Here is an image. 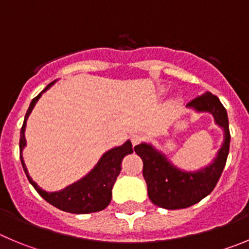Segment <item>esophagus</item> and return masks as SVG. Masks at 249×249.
Instances as JSON below:
<instances>
[{"label":"esophagus","instance_id":"34e87169","mask_svg":"<svg viewBox=\"0 0 249 249\" xmlns=\"http://www.w3.org/2000/svg\"><path fill=\"white\" fill-rule=\"evenodd\" d=\"M141 140H142V138H141L140 135H138V134H135V135L131 136V142L134 146L139 145V143L141 142Z\"/></svg>","mask_w":249,"mask_h":249}]
</instances>
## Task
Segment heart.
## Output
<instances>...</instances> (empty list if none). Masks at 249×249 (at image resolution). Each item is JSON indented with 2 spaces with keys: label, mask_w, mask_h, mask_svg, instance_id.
I'll use <instances>...</instances> for the list:
<instances>
[{
  "label": "heart",
  "mask_w": 249,
  "mask_h": 249,
  "mask_svg": "<svg viewBox=\"0 0 249 249\" xmlns=\"http://www.w3.org/2000/svg\"><path fill=\"white\" fill-rule=\"evenodd\" d=\"M162 90H164V89H162Z\"/></svg>",
  "instance_id": "heart-1"
}]
</instances>
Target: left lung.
<instances>
[{
    "label": "left lung",
    "mask_w": 249,
    "mask_h": 249,
    "mask_svg": "<svg viewBox=\"0 0 249 249\" xmlns=\"http://www.w3.org/2000/svg\"><path fill=\"white\" fill-rule=\"evenodd\" d=\"M195 113H210L215 123L224 132V140L213 161L195 171H185L177 167L166 153L150 142L135 146L136 155L143 162L142 176L147 185V194L155 205L167 210L185 209L208 196L219 182L226 164L230 150V130L227 111L220 99L210 92L193 99L187 104Z\"/></svg>",
    "instance_id": "8db88e82"
}]
</instances>
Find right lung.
I'll use <instances>...</instances> for the list:
<instances>
[{"mask_svg":"<svg viewBox=\"0 0 249 249\" xmlns=\"http://www.w3.org/2000/svg\"><path fill=\"white\" fill-rule=\"evenodd\" d=\"M56 81L49 83L38 96L30 102V106L25 113L23 126L20 129V140H19V151H20V162H22L23 169L27 174L28 180L33 185L34 189L39 193L41 198L45 199L49 204L62 211L71 213H90L102 211L109 205L111 200V189L122 171V161L126 155L132 153L131 141L126 140L122 146H117L102 155L101 159L86 176L81 179L76 180L75 183L67 185L64 189L57 192H46L41 189L29 176L27 166L23 159V150L27 146L25 140V126L27 120L30 113L36 107V102L39 101L43 93L46 92Z\"/></svg>","mask_w":249,"mask_h":249,"instance_id":"add662e5","label":"right lung"}]
</instances>
